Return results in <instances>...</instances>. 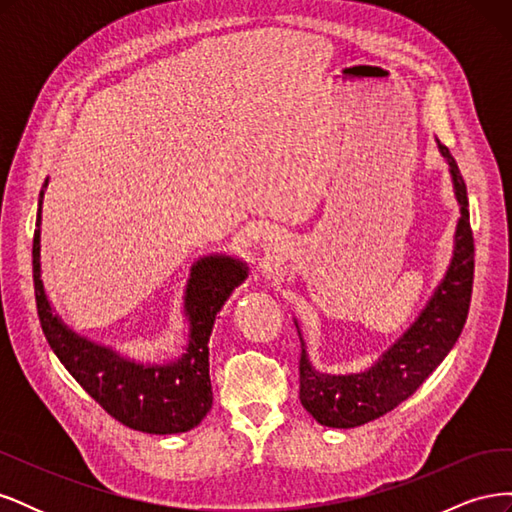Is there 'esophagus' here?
I'll return each instance as SVG.
<instances>
[{
    "label": "esophagus",
    "instance_id": "1",
    "mask_svg": "<svg viewBox=\"0 0 512 512\" xmlns=\"http://www.w3.org/2000/svg\"><path fill=\"white\" fill-rule=\"evenodd\" d=\"M262 245H265V252H277V245H280V243H277V237L273 235V232H271V235H267L265 237V243H262Z\"/></svg>",
    "mask_w": 512,
    "mask_h": 512
}]
</instances>
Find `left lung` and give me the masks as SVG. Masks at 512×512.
I'll list each match as a JSON object with an SVG mask.
<instances>
[{
	"label": "left lung",
	"mask_w": 512,
	"mask_h": 512,
	"mask_svg": "<svg viewBox=\"0 0 512 512\" xmlns=\"http://www.w3.org/2000/svg\"><path fill=\"white\" fill-rule=\"evenodd\" d=\"M438 149L451 170L461 213L451 265L410 329L361 374H320L309 363L301 337L299 399L320 425L350 429L397 408L444 361L466 324L474 282V237L470 228L468 190L451 151L440 141Z\"/></svg>",
	"instance_id": "left-lung-1"
}]
</instances>
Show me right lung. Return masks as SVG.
Returning <instances> with one entry per match:
<instances>
[{"instance_id":"right-lung-1","label":"right lung","mask_w":512,"mask_h":512,"mask_svg":"<svg viewBox=\"0 0 512 512\" xmlns=\"http://www.w3.org/2000/svg\"><path fill=\"white\" fill-rule=\"evenodd\" d=\"M49 179L44 181V188ZM42 198L34 232V288L46 342L72 378L115 421L143 433H183L194 429L213 404L209 378V337L215 316L247 277V265L230 256H205L190 269L183 309L190 322L188 346L177 361L136 363L68 329L46 297L40 267Z\"/></svg>"}]
</instances>
